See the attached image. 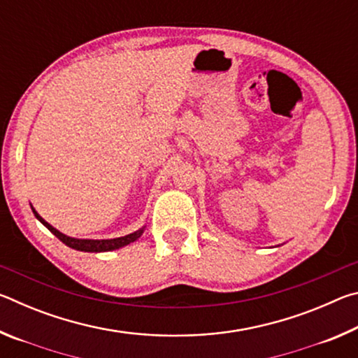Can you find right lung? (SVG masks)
<instances>
[{"instance_id": "obj_1", "label": "right lung", "mask_w": 358, "mask_h": 358, "mask_svg": "<svg viewBox=\"0 0 358 358\" xmlns=\"http://www.w3.org/2000/svg\"><path fill=\"white\" fill-rule=\"evenodd\" d=\"M34 216L38 217V220L44 224V226L50 230V232L58 237L59 240L63 241L64 245H68L72 250H77V251H85V252H106V251H113V250H118V248H123L126 245L132 243V241H136L141 235L143 234V229L137 230L134 234H129V235H124V237H120V238H112V240H80V238H72L68 237V235H64L57 230L55 227H52L50 224L47 221L42 220V217L36 213V210L31 207Z\"/></svg>"}]
</instances>
